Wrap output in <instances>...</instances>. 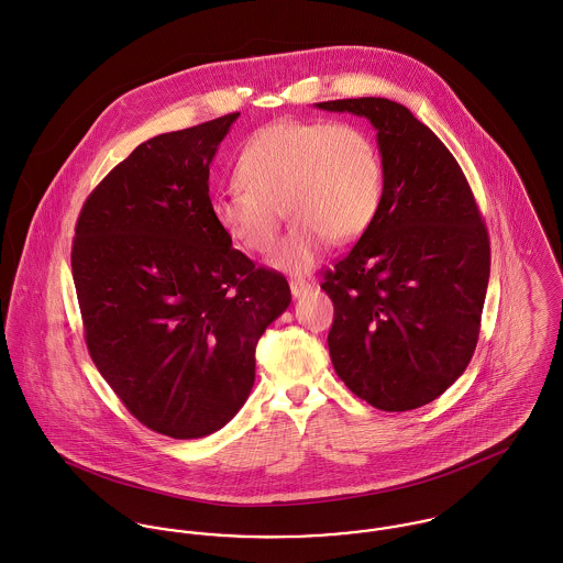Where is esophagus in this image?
I'll return each instance as SVG.
<instances>
[{"label": "esophagus", "instance_id": "obj_1", "mask_svg": "<svg viewBox=\"0 0 563 563\" xmlns=\"http://www.w3.org/2000/svg\"><path fill=\"white\" fill-rule=\"evenodd\" d=\"M310 290H312V284H310V282H306V279H290V292H292L295 299L308 295Z\"/></svg>", "mask_w": 563, "mask_h": 563}]
</instances>
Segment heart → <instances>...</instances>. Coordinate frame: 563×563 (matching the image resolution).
<instances>
[{
	"mask_svg": "<svg viewBox=\"0 0 563 563\" xmlns=\"http://www.w3.org/2000/svg\"><path fill=\"white\" fill-rule=\"evenodd\" d=\"M236 188L212 197L223 234L249 253L271 251L284 208L292 219L271 264L306 273L322 249L360 239L384 197V164L373 136L355 123L286 119L257 130L234 166Z\"/></svg>",
	"mask_w": 563,
	"mask_h": 563,
	"instance_id": "obj_1",
	"label": "heart"
}]
</instances>
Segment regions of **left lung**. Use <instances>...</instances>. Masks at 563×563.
I'll list each match as a JSON object with an SVG mask.
<instances>
[{"label":"left lung","instance_id":"left-lung-1","mask_svg":"<svg viewBox=\"0 0 563 563\" xmlns=\"http://www.w3.org/2000/svg\"><path fill=\"white\" fill-rule=\"evenodd\" d=\"M317 108L368 119L384 164L375 221L321 284L333 301L331 364L373 407L416 409L451 388L475 353L487 232L460 164L405 106L360 97Z\"/></svg>","mask_w":563,"mask_h":563}]
</instances>
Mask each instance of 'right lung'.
Listing matches in <instances>:
<instances>
[{
    "mask_svg": "<svg viewBox=\"0 0 563 563\" xmlns=\"http://www.w3.org/2000/svg\"><path fill=\"white\" fill-rule=\"evenodd\" d=\"M241 112L139 145L90 192L71 251L88 353L123 405L175 440L225 427L255 344L290 306L284 275L212 217L210 164Z\"/></svg>",
    "mask_w": 563,
    "mask_h": 563,
    "instance_id": "1",
    "label": "right lung"
}]
</instances>
